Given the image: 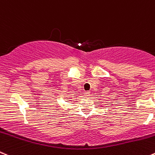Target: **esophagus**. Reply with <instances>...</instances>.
<instances>
[{
    "label": "esophagus",
    "instance_id": "obj_1",
    "mask_svg": "<svg viewBox=\"0 0 155 155\" xmlns=\"http://www.w3.org/2000/svg\"><path fill=\"white\" fill-rule=\"evenodd\" d=\"M90 93H91V92H89V91H85V92L84 93V94L85 97H89L90 94H90Z\"/></svg>",
    "mask_w": 155,
    "mask_h": 155
}]
</instances>
